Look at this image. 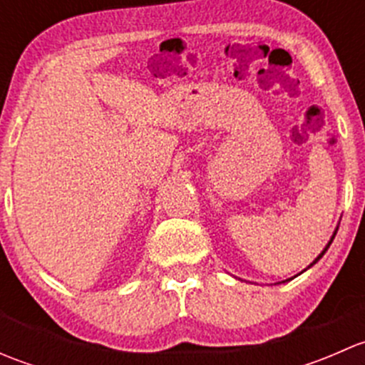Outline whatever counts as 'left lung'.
<instances>
[{
    "label": "left lung",
    "instance_id": "left-lung-1",
    "mask_svg": "<svg viewBox=\"0 0 365 365\" xmlns=\"http://www.w3.org/2000/svg\"><path fill=\"white\" fill-rule=\"evenodd\" d=\"M334 237H336V233H334ZM334 237H332V240H334ZM332 240H330V244H332ZM330 244H329V245H330ZM323 254H325V251H323L322 254H319V256H318V257H316V259H314V261H312V264H314V263H316V261H318V259H319V257H322V256H323Z\"/></svg>",
    "mask_w": 365,
    "mask_h": 365
}]
</instances>
